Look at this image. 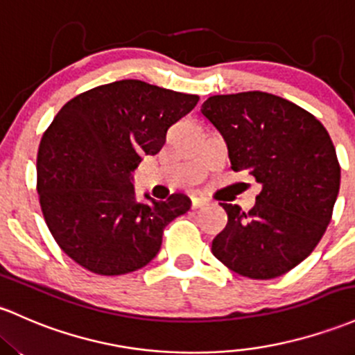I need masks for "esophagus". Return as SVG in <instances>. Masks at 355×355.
Returning <instances> with one entry per match:
<instances>
[{"mask_svg":"<svg viewBox=\"0 0 355 355\" xmlns=\"http://www.w3.org/2000/svg\"><path fill=\"white\" fill-rule=\"evenodd\" d=\"M207 204V200H205V198H202V197H193L192 198V209H198V207H202V205H205Z\"/></svg>","mask_w":355,"mask_h":355,"instance_id":"34e87169","label":"esophagus"}]
</instances>
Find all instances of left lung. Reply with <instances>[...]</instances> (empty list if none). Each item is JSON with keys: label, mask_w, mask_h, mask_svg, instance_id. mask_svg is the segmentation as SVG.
Here are the masks:
<instances>
[{"label": "left lung", "mask_w": 355, "mask_h": 355, "mask_svg": "<svg viewBox=\"0 0 355 355\" xmlns=\"http://www.w3.org/2000/svg\"><path fill=\"white\" fill-rule=\"evenodd\" d=\"M200 112L224 138L231 168L263 187L249 212L220 202L227 225L214 237L212 254L251 279L285 275L332 219L340 189L332 139L313 114L268 92L212 96Z\"/></svg>", "instance_id": "1"}]
</instances>
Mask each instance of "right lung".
I'll list each match as a JSON object with an SVG mask.
<instances>
[{
    "mask_svg": "<svg viewBox=\"0 0 355 355\" xmlns=\"http://www.w3.org/2000/svg\"><path fill=\"white\" fill-rule=\"evenodd\" d=\"M197 103L198 96L128 79L83 92L57 112L38 148L37 190L69 258L96 275L118 276L158 254L163 229L190 209V198L138 202L133 171Z\"/></svg>",
    "mask_w": 355,
    "mask_h": 355,
    "instance_id": "right-lung-1",
    "label": "right lung"
}]
</instances>
